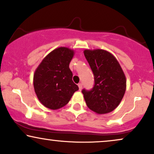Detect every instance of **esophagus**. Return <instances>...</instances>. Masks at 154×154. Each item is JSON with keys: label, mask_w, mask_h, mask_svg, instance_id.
<instances>
[{"label": "esophagus", "mask_w": 154, "mask_h": 154, "mask_svg": "<svg viewBox=\"0 0 154 154\" xmlns=\"http://www.w3.org/2000/svg\"><path fill=\"white\" fill-rule=\"evenodd\" d=\"M78 87H79V90H82V83H79Z\"/></svg>", "instance_id": "obj_1"}]
</instances>
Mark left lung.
I'll use <instances>...</instances> for the list:
<instances>
[{
	"instance_id": "8db88e82",
	"label": "left lung",
	"mask_w": 154,
	"mask_h": 154,
	"mask_svg": "<svg viewBox=\"0 0 154 154\" xmlns=\"http://www.w3.org/2000/svg\"><path fill=\"white\" fill-rule=\"evenodd\" d=\"M84 54L94 75L91 90H82L85 103L98 114L112 111L123 99L126 79L117 59L103 49L85 50Z\"/></svg>"
}]
</instances>
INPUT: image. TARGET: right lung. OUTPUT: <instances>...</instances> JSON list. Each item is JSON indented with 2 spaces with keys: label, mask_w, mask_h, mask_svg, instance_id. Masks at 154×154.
I'll return each instance as SVG.
<instances>
[{
  "label": "right lung",
  "mask_w": 154,
  "mask_h": 154,
  "mask_svg": "<svg viewBox=\"0 0 154 154\" xmlns=\"http://www.w3.org/2000/svg\"><path fill=\"white\" fill-rule=\"evenodd\" d=\"M73 56V50L59 47L49 53L35 71V92L48 108L57 110L64 107L79 90L72 81L73 75L69 67Z\"/></svg>",
  "instance_id": "obj_1"
}]
</instances>
